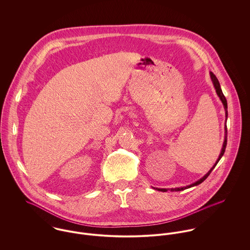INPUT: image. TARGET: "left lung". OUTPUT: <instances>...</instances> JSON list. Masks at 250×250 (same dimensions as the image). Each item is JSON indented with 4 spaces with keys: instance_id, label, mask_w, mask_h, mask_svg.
<instances>
[{
    "instance_id": "obj_1",
    "label": "left lung",
    "mask_w": 250,
    "mask_h": 250,
    "mask_svg": "<svg viewBox=\"0 0 250 250\" xmlns=\"http://www.w3.org/2000/svg\"><path fill=\"white\" fill-rule=\"evenodd\" d=\"M210 76H211V79H212V82H213V84H214L215 92H216L217 96L219 97V99H220V101H221V103H222V105H223V107H224V109H225V117H226V118H225V126H224V131H225V132H224V142H223V144H222V148H221L220 154H219V156H218L216 162L214 163V166L212 167V168H211L202 178L197 180L196 182H194V183H192V184H190V185H188V186L181 187V188H153L154 189H157V190H159V191H164V192H165V191H167L168 189H169L170 191H180V190H184V189H186V188H191V187H194V186H197V185L201 184L203 181H205V180L207 179V177L210 175V173L213 171V169L215 167V166L217 165V163L219 162V160L221 159V157L223 156V154H224V152H225V148H226V144H227V127H226V120H227V116H228L227 101H226L225 96H224L223 93H222V90H221L219 82H218V80L216 79V77L214 76V73H213V72H210Z\"/></svg>"
}]
</instances>
